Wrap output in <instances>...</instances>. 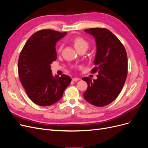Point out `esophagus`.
Segmentation results:
<instances>
[{"instance_id":"obj_1","label":"esophagus","mask_w":148,"mask_h":148,"mask_svg":"<svg viewBox=\"0 0 148 148\" xmlns=\"http://www.w3.org/2000/svg\"><path fill=\"white\" fill-rule=\"evenodd\" d=\"M80 79L79 78H72V81H73V82H77V81H78V80H79Z\"/></svg>"}]
</instances>
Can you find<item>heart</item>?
I'll return each mask as SVG.
<instances>
[{"mask_svg": "<svg viewBox=\"0 0 148 148\" xmlns=\"http://www.w3.org/2000/svg\"><path fill=\"white\" fill-rule=\"evenodd\" d=\"M73 43L74 44V46L77 50H79L80 49L82 48H87L88 47V42L81 37H77L73 40ZM62 48V45H60L59 49V51H60Z\"/></svg>", "mask_w": 148, "mask_h": 148, "instance_id": "1", "label": "heart"}]
</instances>
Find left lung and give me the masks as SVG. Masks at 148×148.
I'll use <instances>...</instances> for the list:
<instances>
[{"mask_svg": "<svg viewBox=\"0 0 148 148\" xmlns=\"http://www.w3.org/2000/svg\"><path fill=\"white\" fill-rule=\"evenodd\" d=\"M84 31L95 39V66L91 71L98 75L93 81L88 77L82 78L88 84L83 96L90 104L103 107L112 102L123 87L127 77V52L122 42L109 29L96 28Z\"/></svg>", "mask_w": 148, "mask_h": 148, "instance_id": "1", "label": "left lung"}]
</instances>
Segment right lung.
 Here are the masks:
<instances>
[{"label": "right lung", "mask_w": 148, "mask_h": 148, "mask_svg": "<svg viewBox=\"0 0 148 148\" xmlns=\"http://www.w3.org/2000/svg\"><path fill=\"white\" fill-rule=\"evenodd\" d=\"M66 33L42 29L34 33L25 44L18 59L20 82L36 104L49 106L59 101L71 78L53 77L51 64L57 59L56 45Z\"/></svg>", "instance_id": "add662e5"}]
</instances>
